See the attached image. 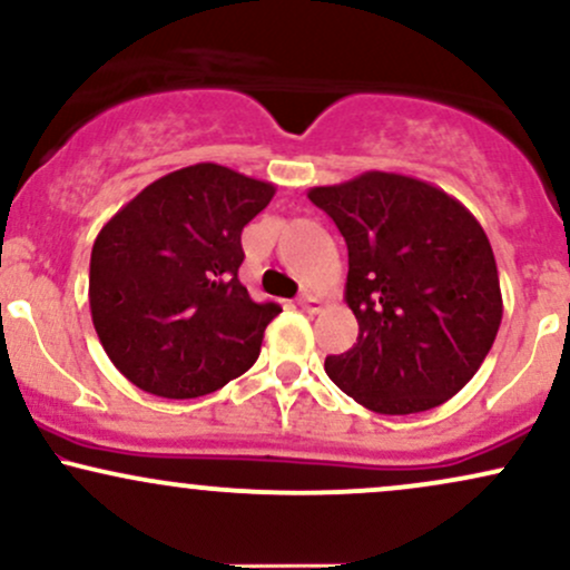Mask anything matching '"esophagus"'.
<instances>
[{"label":"esophagus","mask_w":570,"mask_h":570,"mask_svg":"<svg viewBox=\"0 0 570 570\" xmlns=\"http://www.w3.org/2000/svg\"><path fill=\"white\" fill-rule=\"evenodd\" d=\"M297 305L303 307V311H307V313H316L318 307H322V303H318V299L313 297L311 292H303V294H299V297H297Z\"/></svg>","instance_id":"obj_1"}]
</instances>
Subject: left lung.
I'll use <instances>...</instances> for the list:
<instances>
[{"label": "left lung", "instance_id": "obj_1", "mask_svg": "<svg viewBox=\"0 0 570 570\" xmlns=\"http://www.w3.org/2000/svg\"><path fill=\"white\" fill-rule=\"evenodd\" d=\"M307 198L348 246L351 351L326 356L340 391L381 415L440 407L474 377L499 335L493 248L463 203L429 181L367 171Z\"/></svg>", "mask_w": 570, "mask_h": 570}]
</instances>
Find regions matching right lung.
Returning a JSON list of instances; mask_svg holds the SVG:
<instances>
[{"mask_svg":"<svg viewBox=\"0 0 570 570\" xmlns=\"http://www.w3.org/2000/svg\"><path fill=\"white\" fill-rule=\"evenodd\" d=\"M276 187L217 163L144 187L98 233L90 316L112 364L141 391L195 399L257 362L276 303L238 281L240 233Z\"/></svg>","mask_w":570,"mask_h":570,"instance_id":"add662e5","label":"right lung"}]
</instances>
